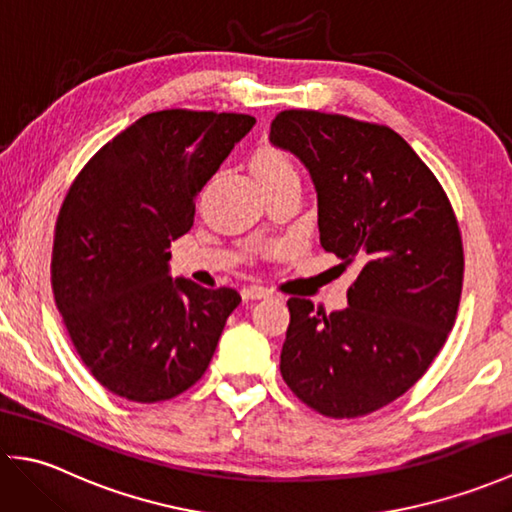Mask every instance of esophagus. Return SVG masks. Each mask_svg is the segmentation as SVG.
<instances>
[{"mask_svg": "<svg viewBox=\"0 0 512 512\" xmlns=\"http://www.w3.org/2000/svg\"><path fill=\"white\" fill-rule=\"evenodd\" d=\"M242 297L244 299H266V297H270V290L264 286H244Z\"/></svg>", "mask_w": 512, "mask_h": 512, "instance_id": "obj_1", "label": "esophagus"}]
</instances>
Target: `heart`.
Listing matches in <instances>:
<instances>
[{
  "mask_svg": "<svg viewBox=\"0 0 512 512\" xmlns=\"http://www.w3.org/2000/svg\"><path fill=\"white\" fill-rule=\"evenodd\" d=\"M250 169H253V176L264 189L284 180H297V171L288 156L270 145H262L255 151L253 158H250Z\"/></svg>",
  "mask_w": 512,
  "mask_h": 512,
  "instance_id": "heart-1",
  "label": "heart"
}]
</instances>
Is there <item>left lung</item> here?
I'll return each instance as SVG.
<instances>
[{"mask_svg": "<svg viewBox=\"0 0 512 512\" xmlns=\"http://www.w3.org/2000/svg\"><path fill=\"white\" fill-rule=\"evenodd\" d=\"M270 143L310 173L321 246L358 266L345 310L288 299L281 376L323 416H367L416 385L447 341L464 277L458 220L431 169L385 125L286 110Z\"/></svg>", "mask_w": 512, "mask_h": 512, "instance_id": "obj_1", "label": "left lung"}]
</instances>
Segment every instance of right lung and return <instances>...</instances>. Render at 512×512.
Returning a JSON list of instances; mask_svg holds the SVG:
<instances>
[{"instance_id":"obj_1","label":"right lung","mask_w":512,"mask_h":512,"mask_svg":"<svg viewBox=\"0 0 512 512\" xmlns=\"http://www.w3.org/2000/svg\"><path fill=\"white\" fill-rule=\"evenodd\" d=\"M255 125L248 114L162 110L96 151L54 228L52 292L76 354L112 394L158 402L209 367L242 297L169 275L195 198Z\"/></svg>"}]
</instances>
